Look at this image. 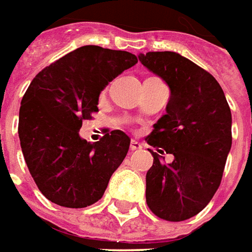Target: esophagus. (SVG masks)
<instances>
[{"label":"esophagus","instance_id":"1","mask_svg":"<svg viewBox=\"0 0 252 252\" xmlns=\"http://www.w3.org/2000/svg\"><path fill=\"white\" fill-rule=\"evenodd\" d=\"M140 148H141V144L138 143L137 140H131L130 141V150L131 151H136V150H140Z\"/></svg>","mask_w":252,"mask_h":252}]
</instances>
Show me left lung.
Returning <instances> with one entry per match:
<instances>
[{
	"label": "left lung",
	"mask_w": 252,
	"mask_h": 252,
	"mask_svg": "<svg viewBox=\"0 0 252 252\" xmlns=\"http://www.w3.org/2000/svg\"><path fill=\"white\" fill-rule=\"evenodd\" d=\"M140 62L168 84L166 114L154 125L148 144L162 147L173 161L151 151L146 200L161 219L180 222L201 212L217 193L232 148V114L217 79L172 51L140 54Z\"/></svg>",
	"instance_id": "8db88e82"
}]
</instances>
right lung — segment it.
<instances>
[{"label": "right lung", "mask_w": 252, "mask_h": 252, "mask_svg": "<svg viewBox=\"0 0 252 252\" xmlns=\"http://www.w3.org/2000/svg\"><path fill=\"white\" fill-rule=\"evenodd\" d=\"M136 63L137 57L127 51L84 45L30 83L20 102V147L38 190L54 204L84 208L104 195L130 138L114 130L87 143L79 131L83 121L98 111L101 91Z\"/></svg>", "instance_id": "obj_1"}]
</instances>
